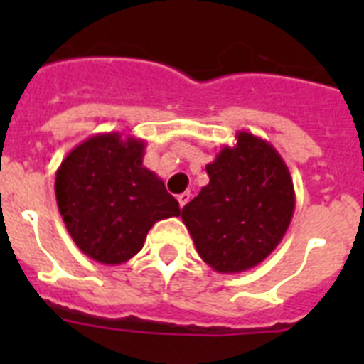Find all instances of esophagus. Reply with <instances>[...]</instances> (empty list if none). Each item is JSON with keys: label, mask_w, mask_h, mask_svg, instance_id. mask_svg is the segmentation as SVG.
<instances>
[{"label": "esophagus", "mask_w": 364, "mask_h": 364, "mask_svg": "<svg viewBox=\"0 0 364 364\" xmlns=\"http://www.w3.org/2000/svg\"><path fill=\"white\" fill-rule=\"evenodd\" d=\"M176 200H178L180 208H184V205L189 202V193H180L178 197H176Z\"/></svg>", "instance_id": "34e87169"}]
</instances>
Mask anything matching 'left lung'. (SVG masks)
<instances>
[{"mask_svg":"<svg viewBox=\"0 0 364 364\" xmlns=\"http://www.w3.org/2000/svg\"><path fill=\"white\" fill-rule=\"evenodd\" d=\"M205 166L210 184L182 208L198 255L218 273L255 268L279 246L295 210L290 169L269 142L235 134Z\"/></svg>","mask_w":364,"mask_h":364,"instance_id":"obj_1","label":"left lung"}]
</instances>
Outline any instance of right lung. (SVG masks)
Listing matches in <instances>:
<instances>
[{"mask_svg":"<svg viewBox=\"0 0 364 364\" xmlns=\"http://www.w3.org/2000/svg\"><path fill=\"white\" fill-rule=\"evenodd\" d=\"M146 142L122 133L92 134L56 171L58 210L76 246L100 264L133 259L154 222L178 217L162 178L144 167Z\"/></svg>","mask_w":364,"mask_h":364,"instance_id":"obj_1","label":"right lung"}]
</instances>
